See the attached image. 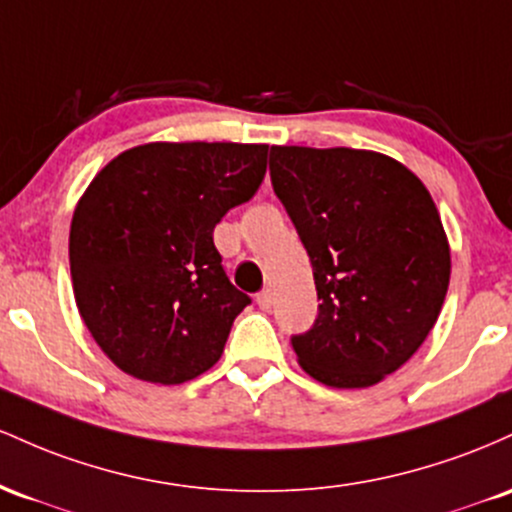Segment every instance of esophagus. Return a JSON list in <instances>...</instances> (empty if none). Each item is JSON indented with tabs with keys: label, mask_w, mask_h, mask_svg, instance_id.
Listing matches in <instances>:
<instances>
[{
	"label": "esophagus",
	"mask_w": 512,
	"mask_h": 512,
	"mask_svg": "<svg viewBox=\"0 0 512 512\" xmlns=\"http://www.w3.org/2000/svg\"><path fill=\"white\" fill-rule=\"evenodd\" d=\"M256 304L263 309V312H268V309L273 307V292L271 290H261V292H258Z\"/></svg>",
	"instance_id": "obj_1"
}]
</instances>
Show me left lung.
Here are the masks:
<instances>
[{"instance_id":"left-lung-1","label":"left lung","mask_w":512,"mask_h":512,"mask_svg":"<svg viewBox=\"0 0 512 512\" xmlns=\"http://www.w3.org/2000/svg\"><path fill=\"white\" fill-rule=\"evenodd\" d=\"M271 183L300 234L317 319L290 336L314 380L372 387L421 348L450 285L438 208L404 164L365 149L271 147Z\"/></svg>"}]
</instances>
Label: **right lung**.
Returning <instances> with one entry per match:
<instances>
[{
    "mask_svg": "<svg viewBox=\"0 0 512 512\" xmlns=\"http://www.w3.org/2000/svg\"><path fill=\"white\" fill-rule=\"evenodd\" d=\"M268 145L152 142L118 154L72 217L70 271L86 329L120 370L181 384L220 360L251 297L212 232L254 198Z\"/></svg>",
    "mask_w": 512,
    "mask_h": 512,
    "instance_id": "add662e5",
    "label": "right lung"
}]
</instances>
